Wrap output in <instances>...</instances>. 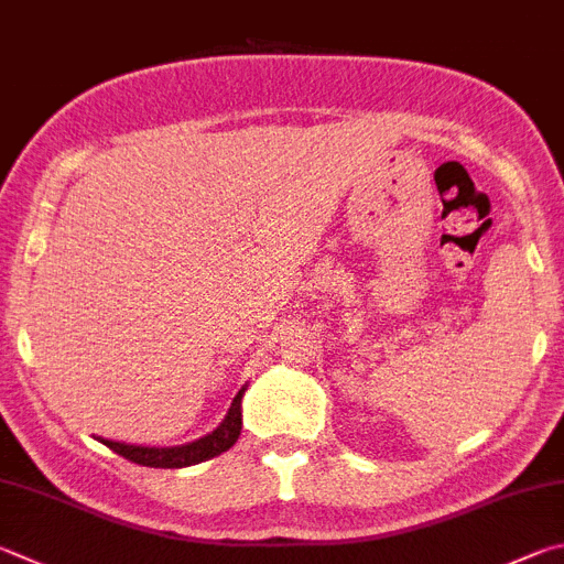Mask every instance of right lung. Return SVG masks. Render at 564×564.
<instances>
[{"instance_id": "add662e5", "label": "right lung", "mask_w": 564, "mask_h": 564, "mask_svg": "<svg viewBox=\"0 0 564 564\" xmlns=\"http://www.w3.org/2000/svg\"><path fill=\"white\" fill-rule=\"evenodd\" d=\"M247 392V384H243L234 402L229 406L227 416L221 419V424L209 432L207 436L197 438V442L180 444V446H135V444H122V442H110V438H100V444L112 448L118 456L132 460V464L150 466V468H184L202 464V460L219 456L237 444L241 434V397Z\"/></svg>"}]
</instances>
